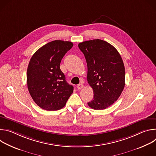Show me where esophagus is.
<instances>
[{"label":"esophagus","instance_id":"esophagus-1","mask_svg":"<svg viewBox=\"0 0 156 156\" xmlns=\"http://www.w3.org/2000/svg\"><path fill=\"white\" fill-rule=\"evenodd\" d=\"M77 88L78 90H81V89L83 88V84H79L77 85Z\"/></svg>","mask_w":156,"mask_h":156}]
</instances>
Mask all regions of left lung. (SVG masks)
Returning a JSON list of instances; mask_svg holds the SVG:
<instances>
[{
	"label": "left lung",
	"instance_id": "left-lung-1",
	"mask_svg": "<svg viewBox=\"0 0 156 156\" xmlns=\"http://www.w3.org/2000/svg\"><path fill=\"white\" fill-rule=\"evenodd\" d=\"M78 48L84 55L87 81L94 92L93 100L87 104L94 110L105 109L119 99L124 89L125 70L122 58L113 46L101 39L80 42Z\"/></svg>",
	"mask_w": 156,
	"mask_h": 156
}]
</instances>
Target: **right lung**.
<instances>
[{
	"mask_svg": "<svg viewBox=\"0 0 156 156\" xmlns=\"http://www.w3.org/2000/svg\"><path fill=\"white\" fill-rule=\"evenodd\" d=\"M70 41L55 40L39 48L30 59L27 85L35 103L46 110L63 108L73 92L60 69L61 60L72 47Z\"/></svg>",
	"mask_w": 156,
	"mask_h": 156,
	"instance_id": "obj_1",
	"label": "right lung"
}]
</instances>
